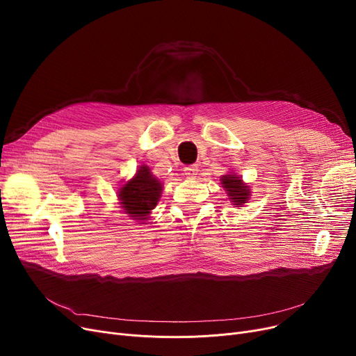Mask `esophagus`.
I'll list each match as a JSON object with an SVG mask.
<instances>
[{
  "mask_svg": "<svg viewBox=\"0 0 356 356\" xmlns=\"http://www.w3.org/2000/svg\"><path fill=\"white\" fill-rule=\"evenodd\" d=\"M183 172H184V175L188 176V177H196V175H197V172H199V168H197L196 164H192V165H186V167L183 168Z\"/></svg>",
  "mask_w": 356,
  "mask_h": 356,
  "instance_id": "34e87169",
  "label": "esophagus"
}]
</instances>
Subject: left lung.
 Returning a JSON list of instances; mask_svg holds the SVG:
<instances>
[{
    "instance_id": "obj_1",
    "label": "left lung",
    "mask_w": 356,
    "mask_h": 356,
    "mask_svg": "<svg viewBox=\"0 0 356 356\" xmlns=\"http://www.w3.org/2000/svg\"><path fill=\"white\" fill-rule=\"evenodd\" d=\"M222 184L223 188L227 189L229 199L236 203V204H242L248 200L250 196V189L248 186H245L242 183V180L234 175H228V176H223L222 177Z\"/></svg>"
}]
</instances>
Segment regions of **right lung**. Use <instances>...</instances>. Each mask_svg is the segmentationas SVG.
<instances>
[{"instance_id": "1", "label": "right lung", "mask_w": 356, "mask_h": 356, "mask_svg": "<svg viewBox=\"0 0 356 356\" xmlns=\"http://www.w3.org/2000/svg\"><path fill=\"white\" fill-rule=\"evenodd\" d=\"M161 192V183L152 175L147 165L140 167L133 180L124 184L120 192L121 204L129 216L143 220L154 209Z\"/></svg>"}]
</instances>
